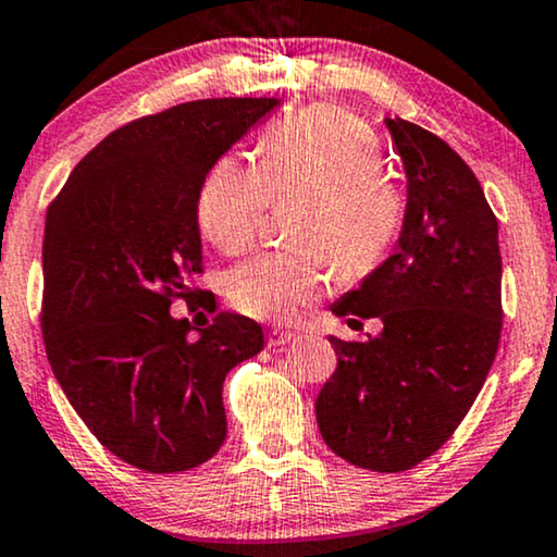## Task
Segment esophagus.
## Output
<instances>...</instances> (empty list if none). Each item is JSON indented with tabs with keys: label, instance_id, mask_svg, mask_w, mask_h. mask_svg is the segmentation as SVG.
<instances>
[{
	"label": "esophagus",
	"instance_id": "obj_1",
	"mask_svg": "<svg viewBox=\"0 0 557 557\" xmlns=\"http://www.w3.org/2000/svg\"><path fill=\"white\" fill-rule=\"evenodd\" d=\"M293 339H295V331H290V329L274 326V329H270V334H267V344H270V347H283V344L293 342Z\"/></svg>",
	"mask_w": 557,
	"mask_h": 557
}]
</instances>
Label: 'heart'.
Instances as JSON below:
<instances>
[{"label":"heart","mask_w":557,"mask_h":557,"mask_svg":"<svg viewBox=\"0 0 557 557\" xmlns=\"http://www.w3.org/2000/svg\"><path fill=\"white\" fill-rule=\"evenodd\" d=\"M302 195L293 249L262 251L231 274L228 300L259 321H293L344 277L375 270L404 221V193L383 169V146L347 110L313 104L264 133L257 164L221 157L197 193V223L215 249L257 242L272 202Z\"/></svg>","instance_id":"b5f03b06"}]
</instances>
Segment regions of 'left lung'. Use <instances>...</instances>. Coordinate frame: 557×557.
<instances>
[{"label": "left lung", "mask_w": 557, "mask_h": 557, "mask_svg": "<svg viewBox=\"0 0 557 557\" xmlns=\"http://www.w3.org/2000/svg\"><path fill=\"white\" fill-rule=\"evenodd\" d=\"M385 125L408 177L398 249L331 306L383 331L370 342L331 336L336 370L315 421L331 453L398 473L445 445L483 388L502 339V251L473 169L417 123Z\"/></svg>", "instance_id": "obj_1"}]
</instances>
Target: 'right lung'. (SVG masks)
Here are the masks:
<instances>
[{"label": "right lung", "instance_id": "right-lung-1", "mask_svg": "<svg viewBox=\"0 0 557 557\" xmlns=\"http://www.w3.org/2000/svg\"><path fill=\"white\" fill-rule=\"evenodd\" d=\"M277 104L195 100L125 123L48 206V362L100 445L146 473H182L221 449L223 380L264 347L246 315L218 313L189 339V321L169 308L202 293L197 193L208 169Z\"/></svg>", "mask_w": 557, "mask_h": 557}]
</instances>
